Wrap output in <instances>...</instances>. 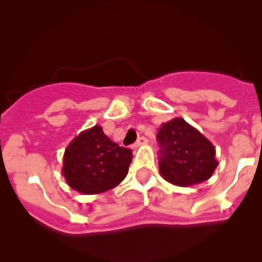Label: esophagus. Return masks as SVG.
Wrapping results in <instances>:
<instances>
[{"instance_id": "obj_1", "label": "esophagus", "mask_w": 262, "mask_h": 262, "mask_svg": "<svg viewBox=\"0 0 262 262\" xmlns=\"http://www.w3.org/2000/svg\"><path fill=\"white\" fill-rule=\"evenodd\" d=\"M147 142H148V140H147V139L144 138V136H140V138H139L138 140H136V142H135V144H134L133 147H134V148H138V147H140V145H144V144H147Z\"/></svg>"}]
</instances>
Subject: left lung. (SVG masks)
Listing matches in <instances>:
<instances>
[{"label":"left lung","mask_w":262,"mask_h":262,"mask_svg":"<svg viewBox=\"0 0 262 262\" xmlns=\"http://www.w3.org/2000/svg\"><path fill=\"white\" fill-rule=\"evenodd\" d=\"M159 168L164 180L177 186L207 181L217 166L215 148L209 139L182 118L160 127Z\"/></svg>","instance_id":"left-lung-1"}]
</instances>
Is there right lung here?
<instances>
[{
  "instance_id": "obj_1",
  "label": "right lung",
  "mask_w": 262,
  "mask_h": 262,
  "mask_svg": "<svg viewBox=\"0 0 262 262\" xmlns=\"http://www.w3.org/2000/svg\"><path fill=\"white\" fill-rule=\"evenodd\" d=\"M133 151L119 147L94 126L78 134L64 152L61 172L67 184L82 194H99L123 181Z\"/></svg>"
}]
</instances>
